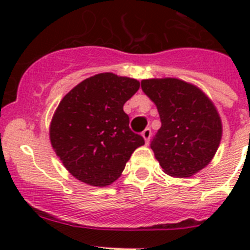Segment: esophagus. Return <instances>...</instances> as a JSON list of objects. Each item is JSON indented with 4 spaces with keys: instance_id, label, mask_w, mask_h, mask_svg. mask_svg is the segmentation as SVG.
Returning a JSON list of instances; mask_svg holds the SVG:
<instances>
[{
    "instance_id": "1",
    "label": "esophagus",
    "mask_w": 250,
    "mask_h": 250,
    "mask_svg": "<svg viewBox=\"0 0 250 250\" xmlns=\"http://www.w3.org/2000/svg\"><path fill=\"white\" fill-rule=\"evenodd\" d=\"M141 135H143L145 143L148 144V141H150V138H151V129H150V128H146V129L144 130L143 134H141Z\"/></svg>"
}]
</instances>
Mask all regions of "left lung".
<instances>
[{
    "mask_svg": "<svg viewBox=\"0 0 250 250\" xmlns=\"http://www.w3.org/2000/svg\"><path fill=\"white\" fill-rule=\"evenodd\" d=\"M143 92L155 103L161 128L151 148L163 172L190 178L209 165L223 135L215 105L197 85L179 78L141 81Z\"/></svg>",
    "mask_w": 250,
    "mask_h": 250,
    "instance_id": "8db88e82",
    "label": "left lung"
}]
</instances>
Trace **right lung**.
<instances>
[{"label": "right lung", "mask_w": 250, "mask_h": 250, "mask_svg": "<svg viewBox=\"0 0 250 250\" xmlns=\"http://www.w3.org/2000/svg\"><path fill=\"white\" fill-rule=\"evenodd\" d=\"M140 87L134 78L103 72L85 78L58 105L49 125L52 147L72 176L90 186L117 180L135 148L123 105Z\"/></svg>", "instance_id": "1"}]
</instances>
